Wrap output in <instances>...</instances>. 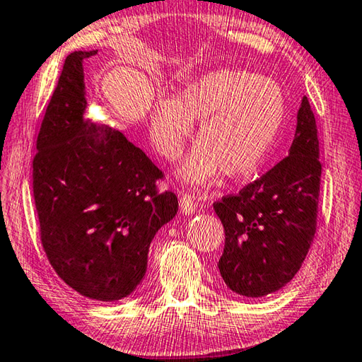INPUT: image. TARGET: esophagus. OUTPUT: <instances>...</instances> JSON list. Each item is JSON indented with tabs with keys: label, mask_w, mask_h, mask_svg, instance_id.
I'll return each instance as SVG.
<instances>
[{
	"label": "esophagus",
	"mask_w": 362,
	"mask_h": 362,
	"mask_svg": "<svg viewBox=\"0 0 362 362\" xmlns=\"http://www.w3.org/2000/svg\"><path fill=\"white\" fill-rule=\"evenodd\" d=\"M180 208L182 214H192L197 210V200H195L194 195L182 194L180 197Z\"/></svg>",
	"instance_id": "34e87169"
}]
</instances>
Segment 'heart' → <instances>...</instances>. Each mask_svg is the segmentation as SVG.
I'll use <instances>...</instances> for the list:
<instances>
[{
	"mask_svg": "<svg viewBox=\"0 0 362 362\" xmlns=\"http://www.w3.org/2000/svg\"><path fill=\"white\" fill-rule=\"evenodd\" d=\"M284 112L286 98L275 79L245 69H216L189 82L176 98L156 100L149 138L158 154L173 162L200 120L199 144L181 176L205 185L221 171L230 177L252 173L274 144Z\"/></svg>",
	"mask_w": 362,
	"mask_h": 362,
	"instance_id": "obj_1",
	"label": "heart"
}]
</instances>
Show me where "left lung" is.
Segmentation results:
<instances>
[{"label": "left lung", "mask_w": 362, "mask_h": 362, "mask_svg": "<svg viewBox=\"0 0 362 362\" xmlns=\"http://www.w3.org/2000/svg\"><path fill=\"white\" fill-rule=\"evenodd\" d=\"M320 182L318 130L303 97L289 156L213 204L226 232L218 267L233 293L264 297L293 280L315 238Z\"/></svg>", "instance_id": "1"}]
</instances>
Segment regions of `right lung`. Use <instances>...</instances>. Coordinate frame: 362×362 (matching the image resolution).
<instances>
[{"instance_id": "1", "label": "right lung", "mask_w": 362, "mask_h": 362, "mask_svg": "<svg viewBox=\"0 0 362 362\" xmlns=\"http://www.w3.org/2000/svg\"><path fill=\"white\" fill-rule=\"evenodd\" d=\"M66 57L36 139L33 197L50 265L95 300L124 299L144 278L152 238L177 213L163 173L122 132L84 117L82 62Z\"/></svg>"}]
</instances>
